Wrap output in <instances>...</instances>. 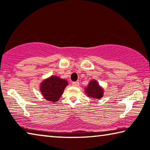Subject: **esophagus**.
I'll return each mask as SVG.
<instances>
[{"label":"esophagus","instance_id":"34e87169","mask_svg":"<svg viewBox=\"0 0 150 150\" xmlns=\"http://www.w3.org/2000/svg\"><path fill=\"white\" fill-rule=\"evenodd\" d=\"M72 86H75V87H77V86H79V83L78 82H72Z\"/></svg>","mask_w":150,"mask_h":150}]
</instances>
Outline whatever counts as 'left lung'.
I'll use <instances>...</instances> for the list:
<instances>
[{
  "instance_id": "1",
  "label": "left lung",
  "mask_w": 150,
  "mask_h": 150,
  "mask_svg": "<svg viewBox=\"0 0 150 150\" xmlns=\"http://www.w3.org/2000/svg\"><path fill=\"white\" fill-rule=\"evenodd\" d=\"M86 92L88 97H91L93 99H99L103 96V90L101 87H99L96 80H91L88 87L86 88Z\"/></svg>"
}]
</instances>
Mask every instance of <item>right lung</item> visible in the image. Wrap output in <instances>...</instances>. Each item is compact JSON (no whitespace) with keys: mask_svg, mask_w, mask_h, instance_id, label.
Here are the masks:
<instances>
[{"mask_svg":"<svg viewBox=\"0 0 150 150\" xmlns=\"http://www.w3.org/2000/svg\"><path fill=\"white\" fill-rule=\"evenodd\" d=\"M67 85V80L52 76L41 83L40 89L45 99L47 101L54 102L59 100Z\"/></svg>","mask_w":150,"mask_h":150,"instance_id":"obj_1","label":"right lung"}]
</instances>
